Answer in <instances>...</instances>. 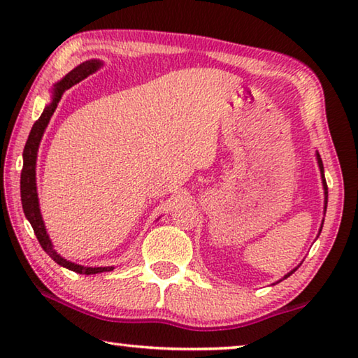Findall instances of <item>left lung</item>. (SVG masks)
Here are the masks:
<instances>
[{"instance_id":"1","label":"left lung","mask_w":358,"mask_h":358,"mask_svg":"<svg viewBox=\"0 0 358 358\" xmlns=\"http://www.w3.org/2000/svg\"><path fill=\"white\" fill-rule=\"evenodd\" d=\"M316 160H317V165H319V171H321V179H322V187H324V215H325V210H327V201H329V190H327V182H325V176H324V165H322L321 155H319L317 150H316ZM322 224H324V220H322ZM322 224H321V228H319V234H321V231H322ZM319 234H317V237H319ZM300 264H302V262H300ZM300 264H299L296 268H292L291 272H287L283 278L277 281V283H280V281L286 280L287 277H291V275H292L294 272H296L297 268L300 267ZM277 283H275V285H277Z\"/></svg>"}]
</instances>
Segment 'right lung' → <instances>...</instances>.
Instances as JSON below:
<instances>
[{"label": "right lung", "instance_id": "1", "mask_svg": "<svg viewBox=\"0 0 358 358\" xmlns=\"http://www.w3.org/2000/svg\"><path fill=\"white\" fill-rule=\"evenodd\" d=\"M102 64V61L99 59H91L86 61L83 64H80L78 67H75L72 72H69L64 78L58 83L53 85L52 90V102L45 105L43 108L41 117L34 122L33 129L29 131L28 141L24 144L23 149V169H22V179H20V193H22V206H23V212L27 215L28 222L31 223V227L34 229V234L39 241L41 247L43 248L50 258H52L56 264H59L62 267L69 268V271L77 272V273H83V275H94V273H100V272H110L113 271V266L108 267H85L80 264H75V262H71L62 258L61 255L56 252L52 241H50V236L45 229V223L42 220V214H41V208H39V196H37V185H36V162H37V152H39V144L43 136V131H45L47 125L52 119L53 113L58 106L59 100L64 94L66 90L72 87L75 83H78L83 78H86L87 75H91L97 71V69Z\"/></svg>", "mask_w": 358, "mask_h": 358}]
</instances>
